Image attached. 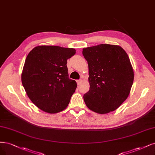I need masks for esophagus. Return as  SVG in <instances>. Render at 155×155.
I'll return each mask as SVG.
<instances>
[{
  "label": "esophagus",
  "instance_id": "1",
  "mask_svg": "<svg viewBox=\"0 0 155 155\" xmlns=\"http://www.w3.org/2000/svg\"><path fill=\"white\" fill-rule=\"evenodd\" d=\"M83 81V80L82 79H79V80H77V83H78V84H80L81 83V82Z\"/></svg>",
  "mask_w": 155,
  "mask_h": 155
}]
</instances>
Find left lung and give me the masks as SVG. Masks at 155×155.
I'll return each instance as SVG.
<instances>
[{
	"label": "left lung",
	"instance_id": "obj_1",
	"mask_svg": "<svg viewBox=\"0 0 155 155\" xmlns=\"http://www.w3.org/2000/svg\"><path fill=\"white\" fill-rule=\"evenodd\" d=\"M89 91L83 95L87 107L100 114L118 108L127 98L134 72L126 51L119 45L100 44L84 48Z\"/></svg>",
	"mask_w": 155,
	"mask_h": 155
}]
</instances>
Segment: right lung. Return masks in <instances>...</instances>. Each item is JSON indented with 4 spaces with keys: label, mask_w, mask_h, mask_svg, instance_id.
Listing matches in <instances>:
<instances>
[{
    "label": "right lung",
    "mask_w": 155,
    "mask_h": 155,
    "mask_svg": "<svg viewBox=\"0 0 155 155\" xmlns=\"http://www.w3.org/2000/svg\"><path fill=\"white\" fill-rule=\"evenodd\" d=\"M75 54L72 48L40 45L27 56L22 85L32 103L42 111L56 114L67 107L77 83L68 78L67 61Z\"/></svg>",
    "instance_id": "obj_1"
}]
</instances>
